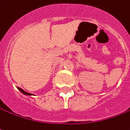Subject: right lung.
<instances>
[{
	"instance_id": "right-lung-1",
	"label": "right lung",
	"mask_w": 130,
	"mask_h": 130,
	"mask_svg": "<svg viewBox=\"0 0 130 130\" xmlns=\"http://www.w3.org/2000/svg\"><path fill=\"white\" fill-rule=\"evenodd\" d=\"M17 88H18V89L19 90V91H21V92H22L23 94H26V95H29V96L33 95V94H30V93H28V92H26V91H25L24 90H23V89H22L21 88H20V87H17Z\"/></svg>"
}]
</instances>
